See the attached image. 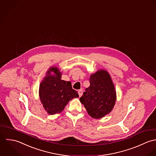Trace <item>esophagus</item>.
Listing matches in <instances>:
<instances>
[{"label": "esophagus", "mask_w": 156, "mask_h": 156, "mask_svg": "<svg viewBox=\"0 0 156 156\" xmlns=\"http://www.w3.org/2000/svg\"><path fill=\"white\" fill-rule=\"evenodd\" d=\"M78 94L80 96H81L83 94V90H78Z\"/></svg>", "instance_id": "esophagus-1"}]
</instances>
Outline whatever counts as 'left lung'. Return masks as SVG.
I'll use <instances>...</instances> for the list:
<instances>
[{"label": "left lung", "mask_w": 156, "mask_h": 156, "mask_svg": "<svg viewBox=\"0 0 156 156\" xmlns=\"http://www.w3.org/2000/svg\"><path fill=\"white\" fill-rule=\"evenodd\" d=\"M90 83L80 100L92 118L100 119L114 107L116 101L115 87L110 74L103 69L90 75Z\"/></svg>", "instance_id": "left-lung-1"}]
</instances>
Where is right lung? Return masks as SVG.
Masks as SVG:
<instances>
[{
    "instance_id": "add662e5",
    "label": "right lung",
    "mask_w": 156,
    "mask_h": 156,
    "mask_svg": "<svg viewBox=\"0 0 156 156\" xmlns=\"http://www.w3.org/2000/svg\"><path fill=\"white\" fill-rule=\"evenodd\" d=\"M55 74L52 75L51 73ZM62 72L57 67H51L39 87V96L45 110L49 115L60 113L69 101L78 98L77 91L72 89L70 81L62 79Z\"/></svg>"
}]
</instances>
